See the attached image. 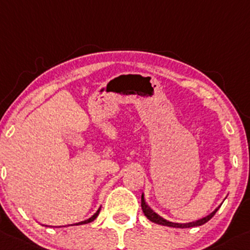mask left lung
Masks as SVG:
<instances>
[{
  "instance_id": "8db88e82",
  "label": "left lung",
  "mask_w": 250,
  "mask_h": 250,
  "mask_svg": "<svg viewBox=\"0 0 250 250\" xmlns=\"http://www.w3.org/2000/svg\"><path fill=\"white\" fill-rule=\"evenodd\" d=\"M219 207H217V208H215L214 211L212 212V213H209L208 215H206V217L201 218V219L195 220V222H190V223H172V222H169V220L164 219V218H162V217H160V215L157 214L156 212L152 211V209L148 207V205L146 204L145 198H144V194H143V195H141V208H143L144 214L146 215L147 219H149V220H151V222L156 223V224L164 225V227H170V228H180V229H186V228L200 227V225H204L205 223H207L209 219H211L212 217H213V215L215 214V212H217L218 209H219Z\"/></svg>"
}]
</instances>
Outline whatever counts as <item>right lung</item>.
Segmentation results:
<instances>
[{
  "instance_id": "right-lung-1",
  "label": "right lung",
  "mask_w": 250,
  "mask_h": 250,
  "mask_svg": "<svg viewBox=\"0 0 250 250\" xmlns=\"http://www.w3.org/2000/svg\"><path fill=\"white\" fill-rule=\"evenodd\" d=\"M99 212H101V208H98V211L96 212V213H94L93 215H92L91 218H88V219H86V220H83V222H79V223H77V224H73V225H83V224H87V223H91V222H93L94 219H96L97 217H98V214H99Z\"/></svg>"
}]
</instances>
